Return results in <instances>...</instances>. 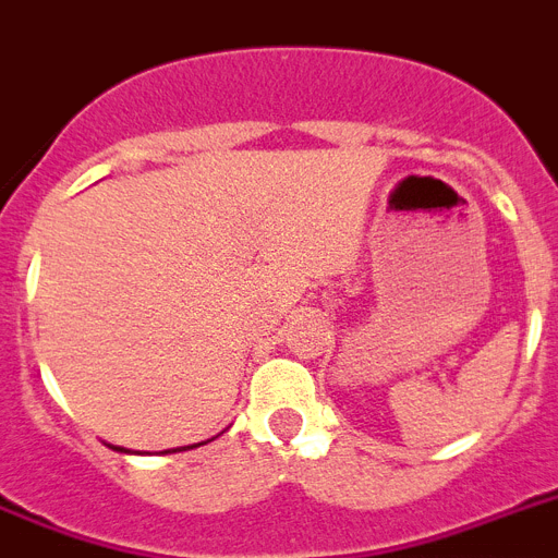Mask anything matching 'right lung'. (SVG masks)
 <instances>
[{
    "label": "right lung",
    "instance_id": "obj_1",
    "mask_svg": "<svg viewBox=\"0 0 558 558\" xmlns=\"http://www.w3.org/2000/svg\"><path fill=\"white\" fill-rule=\"evenodd\" d=\"M190 448H195V446H190Z\"/></svg>",
    "mask_w": 558,
    "mask_h": 558
}]
</instances>
